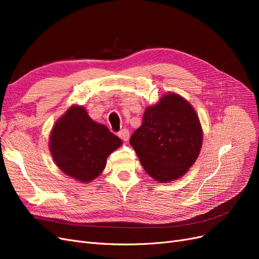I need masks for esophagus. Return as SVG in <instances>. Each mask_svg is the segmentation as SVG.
Segmentation results:
<instances>
[{
  "label": "esophagus",
  "instance_id": "obj_1",
  "mask_svg": "<svg viewBox=\"0 0 259 259\" xmlns=\"http://www.w3.org/2000/svg\"><path fill=\"white\" fill-rule=\"evenodd\" d=\"M117 136H119L122 140H124V142H127L128 138H130V132L126 128H123L122 131L119 132V134H117Z\"/></svg>",
  "mask_w": 259,
  "mask_h": 259
}]
</instances>
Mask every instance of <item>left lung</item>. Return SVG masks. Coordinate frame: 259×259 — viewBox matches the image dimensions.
I'll return each instance as SVG.
<instances>
[{
	"label": "left lung",
	"instance_id": "left-lung-1",
	"mask_svg": "<svg viewBox=\"0 0 259 259\" xmlns=\"http://www.w3.org/2000/svg\"><path fill=\"white\" fill-rule=\"evenodd\" d=\"M203 140L199 116L182 96L169 93L147 107L130 144L147 173L159 183L184 176L198 159Z\"/></svg>",
	"mask_w": 259,
	"mask_h": 259
}]
</instances>
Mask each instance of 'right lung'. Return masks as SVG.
I'll list each match as a JSON object with an SVG mask.
<instances>
[{
    "label": "right lung",
    "mask_w": 259,
    "mask_h": 259,
    "mask_svg": "<svg viewBox=\"0 0 259 259\" xmlns=\"http://www.w3.org/2000/svg\"><path fill=\"white\" fill-rule=\"evenodd\" d=\"M121 145L122 140L104 124L93 121L82 106L70 107L55 123L50 137L56 165L82 183L103 173L108 155Z\"/></svg>",
    "instance_id": "add662e5"
}]
</instances>
